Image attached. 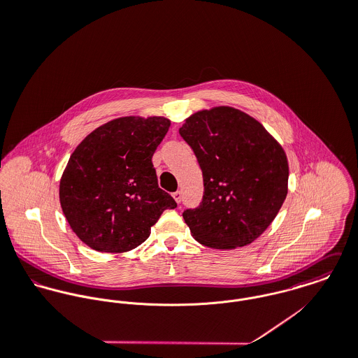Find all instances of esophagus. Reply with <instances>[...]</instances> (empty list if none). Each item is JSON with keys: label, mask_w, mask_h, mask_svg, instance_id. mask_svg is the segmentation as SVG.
<instances>
[{"label": "esophagus", "mask_w": 358, "mask_h": 358, "mask_svg": "<svg viewBox=\"0 0 358 358\" xmlns=\"http://www.w3.org/2000/svg\"><path fill=\"white\" fill-rule=\"evenodd\" d=\"M172 197L175 199V201L179 204L180 201H182V193L178 190V192H175V193H172Z\"/></svg>", "instance_id": "obj_1"}]
</instances>
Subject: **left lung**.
Wrapping results in <instances>:
<instances>
[{"label":"left lung","instance_id":"left-lung-1","mask_svg":"<svg viewBox=\"0 0 358 358\" xmlns=\"http://www.w3.org/2000/svg\"><path fill=\"white\" fill-rule=\"evenodd\" d=\"M179 134L204 178L203 201L183 212L192 236L215 250L254 243L288 193L289 168L281 145L254 117L229 106L194 113Z\"/></svg>","mask_w":358,"mask_h":358}]
</instances>
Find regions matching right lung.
Returning <instances> with one entry per match:
<instances>
[{
  "mask_svg": "<svg viewBox=\"0 0 358 358\" xmlns=\"http://www.w3.org/2000/svg\"><path fill=\"white\" fill-rule=\"evenodd\" d=\"M164 117H121L91 132L62 175V210L77 237L99 252H127L175 200L158 187L152 157L169 129Z\"/></svg>",
  "mask_w": 358,
  "mask_h": 358,
  "instance_id": "1",
  "label": "right lung"
}]
</instances>
